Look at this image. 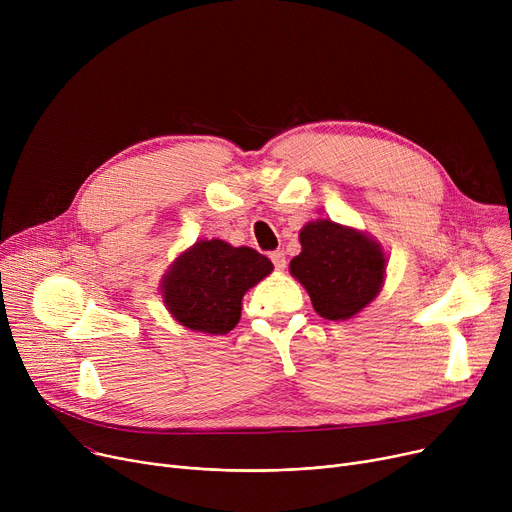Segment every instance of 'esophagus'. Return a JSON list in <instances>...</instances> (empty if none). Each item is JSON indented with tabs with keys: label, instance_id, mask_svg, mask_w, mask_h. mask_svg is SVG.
Segmentation results:
<instances>
[{
	"label": "esophagus",
	"instance_id": "esophagus-1",
	"mask_svg": "<svg viewBox=\"0 0 512 512\" xmlns=\"http://www.w3.org/2000/svg\"><path fill=\"white\" fill-rule=\"evenodd\" d=\"M270 257H272V261H274V267H276L278 272L286 270V255H284L282 251H274V253H270Z\"/></svg>",
	"mask_w": 512,
	"mask_h": 512
}]
</instances>
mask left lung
I'll return each mask as SVG.
<instances>
[{"mask_svg": "<svg viewBox=\"0 0 512 512\" xmlns=\"http://www.w3.org/2000/svg\"><path fill=\"white\" fill-rule=\"evenodd\" d=\"M301 253L290 274L309 292L313 309L326 319H351L378 297L386 276V255L378 240L332 220L305 224Z\"/></svg>", "mask_w": 512, "mask_h": 512, "instance_id": "obj_1", "label": "left lung"}]
</instances>
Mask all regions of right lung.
Returning <instances> with one entry per match:
<instances>
[{"label": "right lung", "instance_id": "obj_1", "mask_svg": "<svg viewBox=\"0 0 512 512\" xmlns=\"http://www.w3.org/2000/svg\"><path fill=\"white\" fill-rule=\"evenodd\" d=\"M272 270V261L251 247H232L220 238L197 240L170 265L161 299L180 326L228 334L238 324L245 292Z\"/></svg>", "mask_w": 512, "mask_h": 512}]
</instances>
